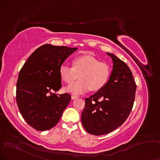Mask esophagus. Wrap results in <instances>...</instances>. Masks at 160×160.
Wrapping results in <instances>:
<instances>
[{
	"label": "esophagus",
	"instance_id": "esophagus-1",
	"mask_svg": "<svg viewBox=\"0 0 160 160\" xmlns=\"http://www.w3.org/2000/svg\"><path fill=\"white\" fill-rule=\"evenodd\" d=\"M71 98H72V99H76V98H78V96H75V95H72V96H71Z\"/></svg>",
	"mask_w": 160,
	"mask_h": 160
}]
</instances>
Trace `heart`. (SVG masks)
<instances>
[{"label": "heart", "instance_id": "1", "mask_svg": "<svg viewBox=\"0 0 160 160\" xmlns=\"http://www.w3.org/2000/svg\"><path fill=\"white\" fill-rule=\"evenodd\" d=\"M72 68L63 64L59 68V74L65 83L70 84L78 77L80 79L67 88V91L80 94L90 90L96 92L101 90L109 80L111 69L105 63L95 57L84 55L72 60Z\"/></svg>", "mask_w": 160, "mask_h": 160}]
</instances>
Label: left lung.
I'll list each match as a JSON object with an SVG mask.
<instances>
[{"mask_svg": "<svg viewBox=\"0 0 160 160\" xmlns=\"http://www.w3.org/2000/svg\"><path fill=\"white\" fill-rule=\"evenodd\" d=\"M113 68L108 83L99 91L85 98L82 125L90 134H107L120 127L131 113L137 84L131 70L123 61L108 52Z\"/></svg>", "mask_w": 160, "mask_h": 160, "instance_id": "left-lung-1", "label": "left lung"}]
</instances>
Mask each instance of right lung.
<instances>
[{
  "mask_svg": "<svg viewBox=\"0 0 160 160\" xmlns=\"http://www.w3.org/2000/svg\"><path fill=\"white\" fill-rule=\"evenodd\" d=\"M77 48L44 44L29 57L20 70L16 101L27 123L37 131H47L57 125L70 103L68 93L58 96L62 88L59 68Z\"/></svg>",
  "mask_w": 160,
  "mask_h": 160,
  "instance_id": "1",
  "label": "right lung"
}]
</instances>
